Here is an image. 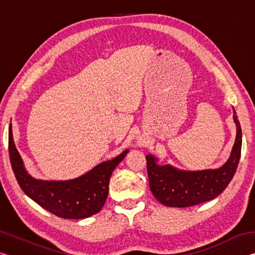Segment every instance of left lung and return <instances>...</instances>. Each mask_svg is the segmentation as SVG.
Returning a JSON list of instances; mask_svg holds the SVG:
<instances>
[{
    "label": "left lung",
    "instance_id": "obj_1",
    "mask_svg": "<svg viewBox=\"0 0 255 255\" xmlns=\"http://www.w3.org/2000/svg\"><path fill=\"white\" fill-rule=\"evenodd\" d=\"M236 139L228 161L217 170L180 171L171 165L159 166L152 155L146 156L149 189L167 207H191L213 200L221 195L234 176L241 157L242 130L234 111Z\"/></svg>",
    "mask_w": 255,
    "mask_h": 255
}]
</instances>
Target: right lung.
Wrapping results in <instances>:
<instances>
[{
	"label": "right lung",
	"mask_w": 255,
	"mask_h": 255,
	"mask_svg": "<svg viewBox=\"0 0 255 255\" xmlns=\"http://www.w3.org/2000/svg\"><path fill=\"white\" fill-rule=\"evenodd\" d=\"M127 153L128 149L111 161L99 164L86 174L74 180H36L25 171L14 145L11 124L8 127V154L12 170L21 189L42 208L62 218L83 219L98 214L108 197L112 172Z\"/></svg>",
	"instance_id": "1"
}]
</instances>
